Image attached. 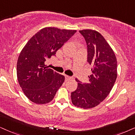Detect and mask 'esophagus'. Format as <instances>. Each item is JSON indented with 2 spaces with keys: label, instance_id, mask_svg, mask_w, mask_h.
Returning <instances> with one entry per match:
<instances>
[{
  "label": "esophagus",
  "instance_id": "1",
  "mask_svg": "<svg viewBox=\"0 0 135 135\" xmlns=\"http://www.w3.org/2000/svg\"><path fill=\"white\" fill-rule=\"evenodd\" d=\"M71 78H72V77H71V76H67V75H66V76H65V80H66V81H68V80H71Z\"/></svg>",
  "mask_w": 135,
  "mask_h": 135
}]
</instances>
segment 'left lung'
<instances>
[{
    "label": "left lung",
    "instance_id": "8db88e82",
    "mask_svg": "<svg viewBox=\"0 0 135 135\" xmlns=\"http://www.w3.org/2000/svg\"><path fill=\"white\" fill-rule=\"evenodd\" d=\"M87 45V62L91 65L89 81L82 83L76 78L78 86L71 92V102L81 108H91L108 96L117 76V60L105 38L95 30H80Z\"/></svg>",
    "mask_w": 135,
    "mask_h": 135
}]
</instances>
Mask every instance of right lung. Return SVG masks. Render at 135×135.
<instances>
[{"mask_svg":"<svg viewBox=\"0 0 135 135\" xmlns=\"http://www.w3.org/2000/svg\"><path fill=\"white\" fill-rule=\"evenodd\" d=\"M76 30L45 27L35 33L23 48L17 64L18 83L30 101L45 104L52 101L65 81V76L45 62L64 45Z\"/></svg>","mask_w":135,"mask_h":135,"instance_id":"1","label":"right lung"}]
</instances>
